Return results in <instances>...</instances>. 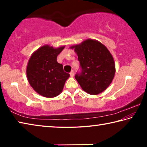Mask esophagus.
I'll return each mask as SVG.
<instances>
[{"label": "esophagus", "mask_w": 147, "mask_h": 147, "mask_svg": "<svg viewBox=\"0 0 147 147\" xmlns=\"http://www.w3.org/2000/svg\"><path fill=\"white\" fill-rule=\"evenodd\" d=\"M69 74H70V76H71V77H73V76H74V71H71L70 72V73H69Z\"/></svg>", "instance_id": "esophagus-1"}]
</instances>
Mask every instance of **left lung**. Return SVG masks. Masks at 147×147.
I'll return each mask as SVG.
<instances>
[{"label": "left lung", "instance_id": "8db88e82", "mask_svg": "<svg viewBox=\"0 0 147 147\" xmlns=\"http://www.w3.org/2000/svg\"><path fill=\"white\" fill-rule=\"evenodd\" d=\"M71 48L74 49L78 55L81 71L75 74V78L81 88L90 94L104 91L115 73V62L108 49L93 39H87Z\"/></svg>", "mask_w": 147, "mask_h": 147}]
</instances>
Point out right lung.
I'll list each match as a JSON object with an SVG mask.
<instances>
[{"mask_svg": "<svg viewBox=\"0 0 147 147\" xmlns=\"http://www.w3.org/2000/svg\"><path fill=\"white\" fill-rule=\"evenodd\" d=\"M65 47L54 49L45 45L31 56L26 68L28 82L35 91L47 98L58 96L70 75L64 72L63 65L58 63L57 56Z\"/></svg>", "mask_w": 147, "mask_h": 147, "instance_id": "1", "label": "right lung"}]
</instances>
